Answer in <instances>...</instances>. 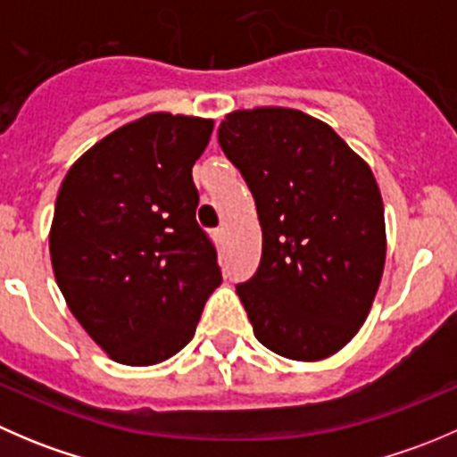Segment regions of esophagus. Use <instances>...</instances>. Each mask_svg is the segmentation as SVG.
<instances>
[{"mask_svg": "<svg viewBox=\"0 0 457 457\" xmlns=\"http://www.w3.org/2000/svg\"><path fill=\"white\" fill-rule=\"evenodd\" d=\"M214 238L220 243V245H225V241H228V229L219 228V229H216V232H214Z\"/></svg>", "mask_w": 457, "mask_h": 457, "instance_id": "34e87169", "label": "esophagus"}]
</instances>
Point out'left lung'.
Returning a JSON list of instances; mask_svg holds the SVG:
<instances>
[{
    "mask_svg": "<svg viewBox=\"0 0 457 457\" xmlns=\"http://www.w3.org/2000/svg\"><path fill=\"white\" fill-rule=\"evenodd\" d=\"M219 143L262 229L261 265L237 285L258 343L305 362L340 352L385 270V207L371 168L327 123L292 108L229 112Z\"/></svg>",
    "mask_w": 457,
    "mask_h": 457,
    "instance_id": "left-lung-1",
    "label": "left lung"
}]
</instances>
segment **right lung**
Returning <instances> with one entry per match:
<instances>
[{"label": "right lung", "instance_id": "1", "mask_svg": "<svg viewBox=\"0 0 457 457\" xmlns=\"http://www.w3.org/2000/svg\"><path fill=\"white\" fill-rule=\"evenodd\" d=\"M212 128V119L145 114L95 143L59 187L54 278L87 336L123 365L181 352L223 280L192 181Z\"/></svg>", "mask_w": 457, "mask_h": 457}]
</instances>
